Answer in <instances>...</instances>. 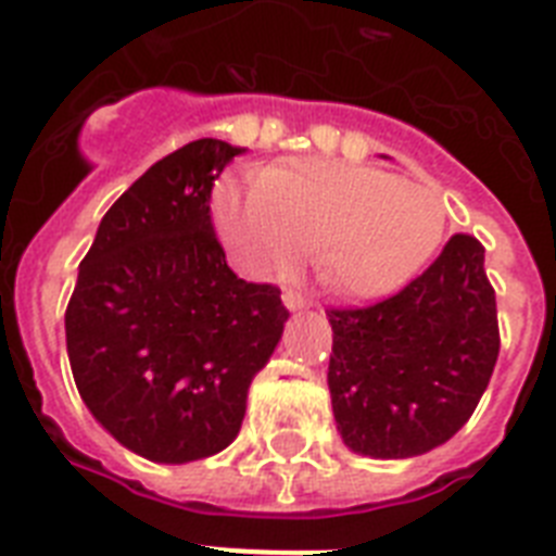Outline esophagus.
<instances>
[{"label":"esophagus","instance_id":"esophagus-1","mask_svg":"<svg viewBox=\"0 0 556 556\" xmlns=\"http://www.w3.org/2000/svg\"><path fill=\"white\" fill-rule=\"evenodd\" d=\"M282 302H286L288 311L308 308V302H305V296H302L300 291H293V288H286V291H282Z\"/></svg>","mask_w":556,"mask_h":556}]
</instances>
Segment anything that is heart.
I'll return each mask as SVG.
<instances>
[{
	"label": "heart",
	"instance_id": "obj_1",
	"mask_svg": "<svg viewBox=\"0 0 556 556\" xmlns=\"http://www.w3.org/2000/svg\"><path fill=\"white\" fill-rule=\"evenodd\" d=\"M211 211L242 274L282 277L314 254L319 279L349 300L400 291L445 231V207L428 185L319 156L270 165L256 179L225 176Z\"/></svg>",
	"mask_w": 556,
	"mask_h": 556
}]
</instances>
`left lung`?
<instances>
[{"instance_id": "1", "label": "left lung", "mask_w": 556, "mask_h": 556, "mask_svg": "<svg viewBox=\"0 0 556 556\" xmlns=\"http://www.w3.org/2000/svg\"><path fill=\"white\" fill-rule=\"evenodd\" d=\"M333 419L354 454L419 457L448 442L497 365V300L485 248L454 233L434 265L371 308L328 311Z\"/></svg>"}]
</instances>
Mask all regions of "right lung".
<instances>
[{
    "label": "right lung",
    "instance_id": "obj_1",
    "mask_svg": "<svg viewBox=\"0 0 556 556\" xmlns=\"http://www.w3.org/2000/svg\"><path fill=\"white\" fill-rule=\"evenodd\" d=\"M245 148L197 139L111 205L65 311L83 403L119 445L182 466L228 448L248 388L282 340L279 288L239 279L211 225V188Z\"/></svg>",
    "mask_w": 556,
    "mask_h": 556
}]
</instances>
